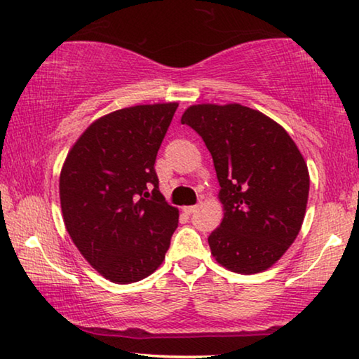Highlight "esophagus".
<instances>
[{
    "mask_svg": "<svg viewBox=\"0 0 359 359\" xmlns=\"http://www.w3.org/2000/svg\"><path fill=\"white\" fill-rule=\"evenodd\" d=\"M196 211V206H184L185 214H194Z\"/></svg>",
    "mask_w": 359,
    "mask_h": 359,
    "instance_id": "34e87169",
    "label": "esophagus"
}]
</instances>
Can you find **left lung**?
<instances>
[{"instance_id":"1","label":"left lung","mask_w":359,"mask_h":359,"mask_svg":"<svg viewBox=\"0 0 359 359\" xmlns=\"http://www.w3.org/2000/svg\"><path fill=\"white\" fill-rule=\"evenodd\" d=\"M182 124L210 149L224 219L208 237L219 264L238 274L271 267L297 238L309 194L295 142L263 112L242 104H196Z\"/></svg>"}]
</instances>
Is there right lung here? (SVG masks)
<instances>
[{"label":"right lung","instance_id":"add662e5","mask_svg":"<svg viewBox=\"0 0 359 359\" xmlns=\"http://www.w3.org/2000/svg\"><path fill=\"white\" fill-rule=\"evenodd\" d=\"M177 103L140 104L95 121L60 177L64 224L83 258L116 283L153 274L179 226L154 170Z\"/></svg>","mask_w":359,"mask_h":359}]
</instances>
